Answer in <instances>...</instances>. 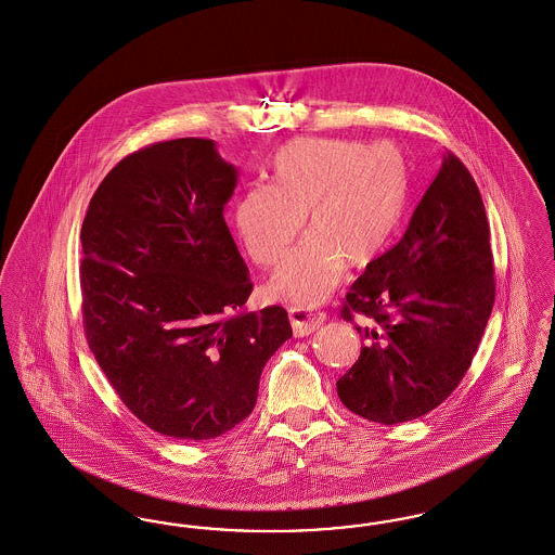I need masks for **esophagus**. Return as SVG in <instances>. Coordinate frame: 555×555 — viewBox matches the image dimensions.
Listing matches in <instances>:
<instances>
[{
	"label": "esophagus",
	"instance_id": "34e87169",
	"mask_svg": "<svg viewBox=\"0 0 555 555\" xmlns=\"http://www.w3.org/2000/svg\"><path fill=\"white\" fill-rule=\"evenodd\" d=\"M288 320H291L295 336H309L324 324L325 313L318 309L291 306L288 307Z\"/></svg>",
	"mask_w": 555,
	"mask_h": 555
}]
</instances>
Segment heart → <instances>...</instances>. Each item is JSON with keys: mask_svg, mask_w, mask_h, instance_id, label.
Instances as JSON below:
<instances>
[{"mask_svg": "<svg viewBox=\"0 0 555 555\" xmlns=\"http://www.w3.org/2000/svg\"><path fill=\"white\" fill-rule=\"evenodd\" d=\"M408 172L393 143L363 147L345 139H295L276 153L270 186H251L235 205V230L260 267H274L301 230L306 240L270 281L288 304L318 306L346 264H371L402 223Z\"/></svg>", "mask_w": 555, "mask_h": 555, "instance_id": "1", "label": "heart"}]
</instances>
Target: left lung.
Instances as JSON below:
<instances>
[{"instance_id": "1", "label": "left lung", "mask_w": 555, "mask_h": 555, "mask_svg": "<svg viewBox=\"0 0 555 555\" xmlns=\"http://www.w3.org/2000/svg\"><path fill=\"white\" fill-rule=\"evenodd\" d=\"M490 225L476 180L447 152L402 240L366 264L343 320H370L338 398L366 421L400 424L435 410L478 352L494 307Z\"/></svg>"}]
</instances>
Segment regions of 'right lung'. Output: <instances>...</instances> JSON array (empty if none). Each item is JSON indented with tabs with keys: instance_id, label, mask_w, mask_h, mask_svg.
<instances>
[{
	"instance_id": "1",
	"label": "right lung",
	"mask_w": 555,
	"mask_h": 555,
	"mask_svg": "<svg viewBox=\"0 0 555 555\" xmlns=\"http://www.w3.org/2000/svg\"><path fill=\"white\" fill-rule=\"evenodd\" d=\"M237 170L210 139L152 143L120 159L81 225L88 345L134 416L176 440L248 418L287 311H246L248 267L225 223Z\"/></svg>"
}]
</instances>
